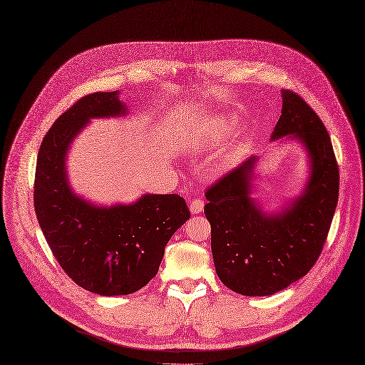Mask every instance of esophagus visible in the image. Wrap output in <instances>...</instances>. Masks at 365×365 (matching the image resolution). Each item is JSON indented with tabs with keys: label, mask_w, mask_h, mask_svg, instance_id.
Returning <instances> with one entry per match:
<instances>
[{
	"label": "esophagus",
	"mask_w": 365,
	"mask_h": 365,
	"mask_svg": "<svg viewBox=\"0 0 365 365\" xmlns=\"http://www.w3.org/2000/svg\"><path fill=\"white\" fill-rule=\"evenodd\" d=\"M203 200L200 197H195L192 199V202L189 203V209L192 213H200L203 210Z\"/></svg>",
	"instance_id": "1"
}]
</instances>
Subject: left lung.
Here are the masks:
<instances>
[{"instance_id":"left-lung-1","label":"left lung","mask_w":365,"mask_h":365,"mask_svg":"<svg viewBox=\"0 0 365 365\" xmlns=\"http://www.w3.org/2000/svg\"><path fill=\"white\" fill-rule=\"evenodd\" d=\"M287 135L305 145L311 178L305 193L282 215L265 216L250 197L255 156L205 192L216 274L242 295H272L307 275L324 250L335 213L339 170L329 135L299 94L282 88V111L272 139Z\"/></svg>"}]
</instances>
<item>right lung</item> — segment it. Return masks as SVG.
Wrapping results in <instances>:
<instances>
[{"mask_svg":"<svg viewBox=\"0 0 365 365\" xmlns=\"http://www.w3.org/2000/svg\"><path fill=\"white\" fill-rule=\"evenodd\" d=\"M125 113L117 91L78 98L44 136L34 179L36 215L54 258L78 287L104 297L148 285L169 239L190 217L176 193L145 195L133 205L103 209L70 190L64 160L74 136L93 117Z\"/></svg>","mask_w":365,"mask_h":365,"instance_id":"obj_1","label":"right lung"}]
</instances>
